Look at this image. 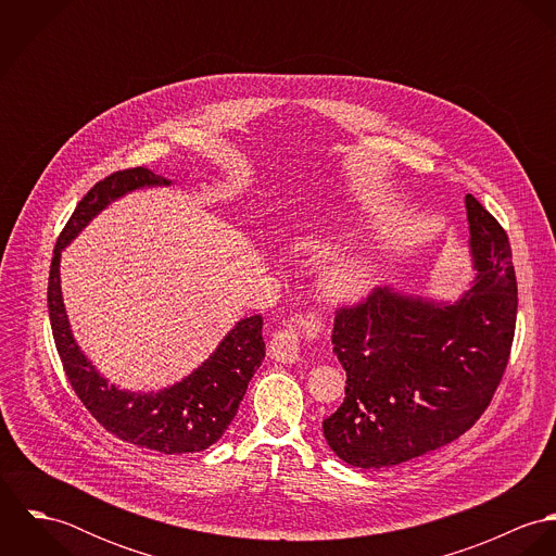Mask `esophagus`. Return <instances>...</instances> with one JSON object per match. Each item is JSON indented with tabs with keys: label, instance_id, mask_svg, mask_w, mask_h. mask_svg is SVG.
<instances>
[{
	"label": "esophagus",
	"instance_id": "obj_1",
	"mask_svg": "<svg viewBox=\"0 0 556 556\" xmlns=\"http://www.w3.org/2000/svg\"><path fill=\"white\" fill-rule=\"evenodd\" d=\"M300 327L306 331H315L318 320L315 317L306 318V320H302ZM269 357L276 362H282V364L300 362V331L289 327V329L274 333V338L269 342Z\"/></svg>",
	"mask_w": 556,
	"mask_h": 556
}]
</instances>
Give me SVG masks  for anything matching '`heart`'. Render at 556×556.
<instances>
[{"mask_svg":"<svg viewBox=\"0 0 556 556\" xmlns=\"http://www.w3.org/2000/svg\"><path fill=\"white\" fill-rule=\"evenodd\" d=\"M349 236V229L342 225H329L320 231L302 233L293 239V248L300 252H311L323 241ZM379 278V261L375 252H357L344 258L333 261L320 274V293L333 306H353L364 302Z\"/></svg>","mask_w":556,"mask_h":556,"instance_id":"1","label":"heart"}]
</instances>
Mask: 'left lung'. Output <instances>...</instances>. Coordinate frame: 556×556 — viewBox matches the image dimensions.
I'll return each mask as SVG.
<instances>
[{
	"instance_id": "obj_1",
	"label": "left lung",
	"mask_w": 556,
	"mask_h": 556,
	"mask_svg": "<svg viewBox=\"0 0 556 556\" xmlns=\"http://www.w3.org/2000/svg\"><path fill=\"white\" fill-rule=\"evenodd\" d=\"M465 207L476 276L463 295L381 287L333 318L346 388L323 434L351 467L388 469L456 441L498 388L518 308L511 248L473 194Z\"/></svg>"
}]
</instances>
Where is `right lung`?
<instances>
[{
    "mask_svg": "<svg viewBox=\"0 0 556 556\" xmlns=\"http://www.w3.org/2000/svg\"><path fill=\"white\" fill-rule=\"evenodd\" d=\"M175 181L137 166L98 181L77 205L55 243L49 274V317L58 353L73 390L109 432L160 454H197L212 447L238 415L250 379L265 359L263 318H239L210 357L181 381L159 392H130L109 383L75 340L62 295V252L117 199Z\"/></svg>",
    "mask_w": 556,
    "mask_h": 556,
    "instance_id": "right-lung-1",
    "label": "right lung"
}]
</instances>
